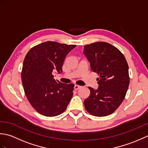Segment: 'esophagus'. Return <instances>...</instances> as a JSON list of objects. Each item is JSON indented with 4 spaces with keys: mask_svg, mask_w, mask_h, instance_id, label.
I'll return each mask as SVG.
<instances>
[{
    "mask_svg": "<svg viewBox=\"0 0 148 148\" xmlns=\"http://www.w3.org/2000/svg\"><path fill=\"white\" fill-rule=\"evenodd\" d=\"M80 87H81L80 86H79V85H77V84H75V85H74V90H77L79 89Z\"/></svg>",
    "mask_w": 148,
    "mask_h": 148,
    "instance_id": "34e87169",
    "label": "esophagus"
}]
</instances>
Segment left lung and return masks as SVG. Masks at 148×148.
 Masks as SVG:
<instances>
[{"label": "left lung", "instance_id": "obj_1", "mask_svg": "<svg viewBox=\"0 0 148 148\" xmlns=\"http://www.w3.org/2000/svg\"><path fill=\"white\" fill-rule=\"evenodd\" d=\"M83 53L92 71L99 75V88L88 87L90 96L84 100L86 111L98 117L114 112L126 95L130 83L128 65L119 50L106 42H95L84 46Z\"/></svg>", "mask_w": 148, "mask_h": 148}]
</instances>
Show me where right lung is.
<instances>
[{
  "label": "right lung",
  "mask_w": 148,
  "mask_h": 148,
  "mask_svg": "<svg viewBox=\"0 0 148 148\" xmlns=\"http://www.w3.org/2000/svg\"><path fill=\"white\" fill-rule=\"evenodd\" d=\"M76 45L47 41L31 48L25 57L21 81L33 108L48 117L62 114L73 95L74 84L55 81L52 72H62L65 56Z\"/></svg>",
  "instance_id": "1"
}]
</instances>
